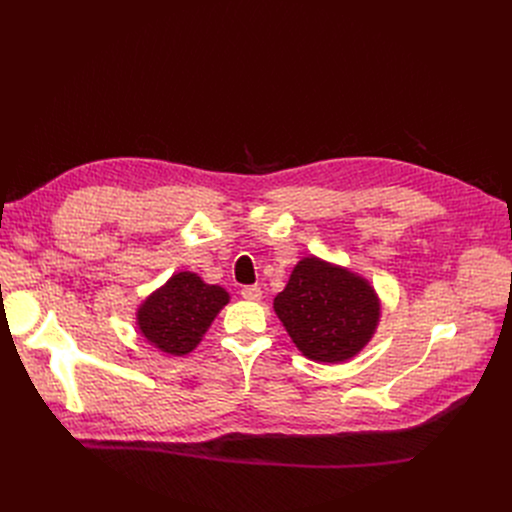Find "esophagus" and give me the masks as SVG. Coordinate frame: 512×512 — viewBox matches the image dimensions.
Listing matches in <instances>:
<instances>
[{
	"instance_id": "esophagus-1",
	"label": "esophagus",
	"mask_w": 512,
	"mask_h": 512,
	"mask_svg": "<svg viewBox=\"0 0 512 512\" xmlns=\"http://www.w3.org/2000/svg\"><path fill=\"white\" fill-rule=\"evenodd\" d=\"M240 294H242V299H247V301H259L261 299V288L259 286H245L240 290Z\"/></svg>"
}]
</instances>
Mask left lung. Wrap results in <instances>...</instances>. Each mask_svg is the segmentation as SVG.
<instances>
[{
	"mask_svg": "<svg viewBox=\"0 0 512 512\" xmlns=\"http://www.w3.org/2000/svg\"><path fill=\"white\" fill-rule=\"evenodd\" d=\"M274 309L299 351L317 363L355 357L380 321L369 282L317 257L294 265Z\"/></svg>",
	"mask_w": 512,
	"mask_h": 512,
	"instance_id": "1",
	"label": "left lung"
}]
</instances>
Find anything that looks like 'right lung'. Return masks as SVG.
<instances>
[{"label": "right lung", "mask_w": 512, "mask_h": 512, "mask_svg": "<svg viewBox=\"0 0 512 512\" xmlns=\"http://www.w3.org/2000/svg\"><path fill=\"white\" fill-rule=\"evenodd\" d=\"M228 301L222 286L205 284L193 272H180L141 305L139 330L159 351L182 357L201 342Z\"/></svg>", "instance_id": "1"}]
</instances>
